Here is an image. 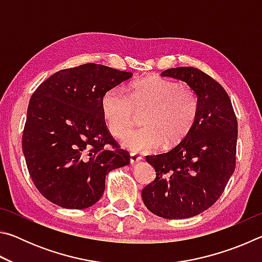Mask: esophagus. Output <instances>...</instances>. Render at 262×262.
I'll return each instance as SVG.
<instances>
[{"mask_svg": "<svg viewBox=\"0 0 262 262\" xmlns=\"http://www.w3.org/2000/svg\"><path fill=\"white\" fill-rule=\"evenodd\" d=\"M129 161H130V164H136L142 161V157L140 156V155H136V154H130L129 156Z\"/></svg>", "mask_w": 262, "mask_h": 262, "instance_id": "obj_1", "label": "esophagus"}]
</instances>
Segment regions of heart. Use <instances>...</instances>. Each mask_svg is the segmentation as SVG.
Here are the masks:
<instances>
[{
	"label": "heart",
	"instance_id": "obj_1",
	"mask_svg": "<svg viewBox=\"0 0 262 262\" xmlns=\"http://www.w3.org/2000/svg\"><path fill=\"white\" fill-rule=\"evenodd\" d=\"M101 112L111 134L120 137L129 130L136 112H143L144 127L123 136L122 145L133 152H149L172 147L187 136L196 121L200 99L189 86L158 76L132 84L129 96L114 86L101 97Z\"/></svg>",
	"mask_w": 262,
	"mask_h": 262
}]
</instances>
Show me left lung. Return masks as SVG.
<instances>
[{
	"label": "left lung",
	"mask_w": 262,
	"mask_h": 262,
	"mask_svg": "<svg viewBox=\"0 0 262 262\" xmlns=\"http://www.w3.org/2000/svg\"><path fill=\"white\" fill-rule=\"evenodd\" d=\"M198 92L200 110L187 136L170 151L147 156L156 178L142 190L145 207L163 219L201 214L219 200L236 167L238 125L227 91L194 67L164 70Z\"/></svg>",
	"instance_id": "obj_1"
}]
</instances>
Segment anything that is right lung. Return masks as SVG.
I'll return each mask as SVG.
<instances>
[{
  "label": "right lung",
  "mask_w": 262,
  "mask_h": 262,
  "mask_svg": "<svg viewBox=\"0 0 262 262\" xmlns=\"http://www.w3.org/2000/svg\"><path fill=\"white\" fill-rule=\"evenodd\" d=\"M132 75L85 63L52 75L31 97L21 147L34 186L54 205L91 207L108 172L130 163L106 127L100 101Z\"/></svg>",
  "instance_id": "obj_1"
}]
</instances>
